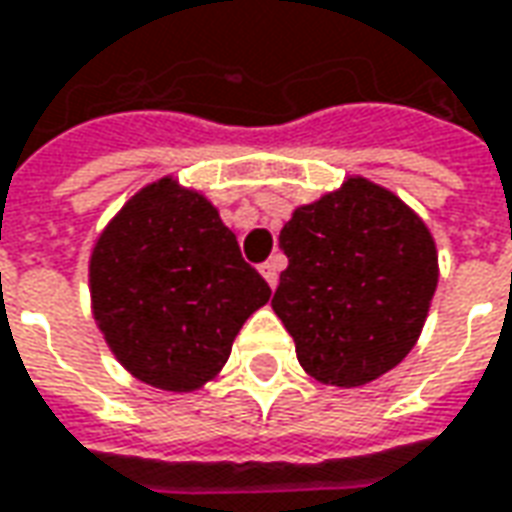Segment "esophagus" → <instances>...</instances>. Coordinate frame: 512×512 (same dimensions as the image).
<instances>
[{
    "label": "esophagus",
    "mask_w": 512,
    "mask_h": 512,
    "mask_svg": "<svg viewBox=\"0 0 512 512\" xmlns=\"http://www.w3.org/2000/svg\"><path fill=\"white\" fill-rule=\"evenodd\" d=\"M281 267H284V259H281V256H270V259H267V262L259 267V270H262V276L267 279V284H270V287H276V284H279Z\"/></svg>",
    "instance_id": "esophagus-1"
}]
</instances>
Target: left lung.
I'll return each instance as SVG.
<instances>
[{
	"mask_svg": "<svg viewBox=\"0 0 512 512\" xmlns=\"http://www.w3.org/2000/svg\"><path fill=\"white\" fill-rule=\"evenodd\" d=\"M273 310L298 363L329 386H363L411 352L437 290V248L392 191L349 177L281 228Z\"/></svg>",
	"mask_w": 512,
	"mask_h": 512,
	"instance_id": "left-lung-1",
	"label": "left lung"
}]
</instances>
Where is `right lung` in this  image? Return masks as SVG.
Masks as SVG:
<instances>
[{"mask_svg": "<svg viewBox=\"0 0 512 512\" xmlns=\"http://www.w3.org/2000/svg\"><path fill=\"white\" fill-rule=\"evenodd\" d=\"M89 284L109 349L168 392L211 380L236 332L270 298L214 205L174 180L143 188L109 222L92 250Z\"/></svg>", "mask_w": 512, "mask_h": 512, "instance_id": "obj_1", "label": "right lung"}]
</instances>
